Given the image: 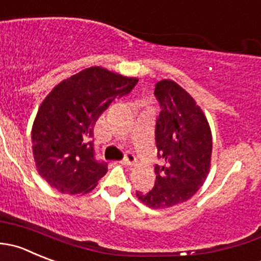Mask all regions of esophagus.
Wrapping results in <instances>:
<instances>
[{
    "label": "esophagus",
    "mask_w": 261,
    "mask_h": 261,
    "mask_svg": "<svg viewBox=\"0 0 261 261\" xmlns=\"http://www.w3.org/2000/svg\"><path fill=\"white\" fill-rule=\"evenodd\" d=\"M123 164H127V166H131V164H134L136 162V156L134 155L133 153H130V151H126L125 153V156H123L122 161Z\"/></svg>",
    "instance_id": "1"
}]
</instances>
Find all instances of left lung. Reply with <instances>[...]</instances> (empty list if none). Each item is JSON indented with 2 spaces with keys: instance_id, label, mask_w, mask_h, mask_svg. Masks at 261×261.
Segmentation results:
<instances>
[{
  "instance_id": "1",
  "label": "left lung",
  "mask_w": 261,
  "mask_h": 261,
  "mask_svg": "<svg viewBox=\"0 0 261 261\" xmlns=\"http://www.w3.org/2000/svg\"><path fill=\"white\" fill-rule=\"evenodd\" d=\"M161 110L155 120V184L148 192L136 191L139 200L153 209L186 201L208 176L212 133L203 111L191 95L172 80L155 84Z\"/></svg>"
}]
</instances>
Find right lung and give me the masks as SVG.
Masks as SVG:
<instances>
[{"mask_svg":"<svg viewBox=\"0 0 261 261\" xmlns=\"http://www.w3.org/2000/svg\"><path fill=\"white\" fill-rule=\"evenodd\" d=\"M139 80L89 67L63 80L40 106L32 130L33 154L43 178L62 194H85L107 173L97 159L93 130L115 99Z\"/></svg>","mask_w":261,"mask_h":261,"instance_id":"1","label":"right lung"}]
</instances>
